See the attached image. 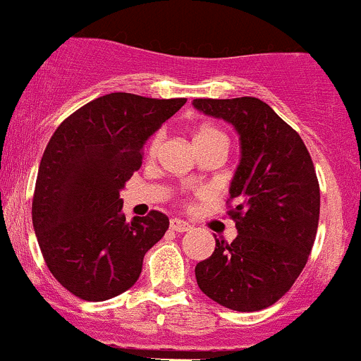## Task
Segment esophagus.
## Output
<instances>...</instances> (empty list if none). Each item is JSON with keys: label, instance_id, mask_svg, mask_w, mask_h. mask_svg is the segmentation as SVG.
I'll return each mask as SVG.
<instances>
[{"label": "esophagus", "instance_id": "34e87169", "mask_svg": "<svg viewBox=\"0 0 361 361\" xmlns=\"http://www.w3.org/2000/svg\"><path fill=\"white\" fill-rule=\"evenodd\" d=\"M170 230H173V231H188V230H191V224L188 223V221H182V219H172L170 221Z\"/></svg>", "mask_w": 361, "mask_h": 361}]
</instances>
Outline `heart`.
Returning a JSON list of instances; mask_svg holds the SVG:
<instances>
[{"mask_svg":"<svg viewBox=\"0 0 361 361\" xmlns=\"http://www.w3.org/2000/svg\"><path fill=\"white\" fill-rule=\"evenodd\" d=\"M161 138L163 135L161 133H156L154 137H152L151 144H149V154H154L156 151H158L159 144H161ZM192 140H195V145H200V144H207V142H214V140H221V142H226V138H224V135L221 133L217 128L214 126H200L198 130L195 131V137H192Z\"/></svg>","mask_w":361,"mask_h":361,"instance_id":"b5f03b06","label":"heart"}]
</instances>
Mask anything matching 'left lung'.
I'll use <instances>...</instances> for the list:
<instances>
[{"instance_id":"obj_1","label":"left lung","mask_w":361,"mask_h":361,"mask_svg":"<svg viewBox=\"0 0 361 361\" xmlns=\"http://www.w3.org/2000/svg\"><path fill=\"white\" fill-rule=\"evenodd\" d=\"M207 116L230 123L240 161L230 184L238 235L216 238L212 256L195 269L200 290L238 312L272 305L293 286L312 249L319 221V184L300 135L252 96L192 99Z\"/></svg>"}]
</instances>
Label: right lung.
Returning <instances> with one entry per match:
<instances>
[{"instance_id":"obj_1","label":"right lung","mask_w":361,"mask_h":361,"mask_svg":"<svg viewBox=\"0 0 361 361\" xmlns=\"http://www.w3.org/2000/svg\"><path fill=\"white\" fill-rule=\"evenodd\" d=\"M185 103L110 92L59 124L38 169L33 228L61 286L103 302L130 290L144 256L169 230L151 210L128 223L121 189L142 165V149Z\"/></svg>"}]
</instances>
